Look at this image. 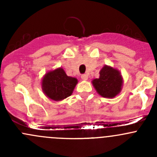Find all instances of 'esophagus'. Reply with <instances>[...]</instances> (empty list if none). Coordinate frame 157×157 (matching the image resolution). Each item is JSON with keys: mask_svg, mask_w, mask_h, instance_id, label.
Returning a JSON list of instances; mask_svg holds the SVG:
<instances>
[{"mask_svg": "<svg viewBox=\"0 0 157 157\" xmlns=\"http://www.w3.org/2000/svg\"><path fill=\"white\" fill-rule=\"evenodd\" d=\"M81 79L83 80H86L88 79V75L87 74H82L81 75Z\"/></svg>", "mask_w": 157, "mask_h": 157, "instance_id": "obj_1", "label": "esophagus"}]
</instances>
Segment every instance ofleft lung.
<instances>
[{
  "mask_svg": "<svg viewBox=\"0 0 157 157\" xmlns=\"http://www.w3.org/2000/svg\"><path fill=\"white\" fill-rule=\"evenodd\" d=\"M96 92L105 98H114L121 92L123 79L117 69L105 65L99 72V77L92 81Z\"/></svg>",
  "mask_w": 157,
  "mask_h": 157,
  "instance_id": "left-lung-1",
  "label": "left lung"
}]
</instances>
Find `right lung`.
I'll use <instances>...</instances> for the list:
<instances>
[{"instance_id": "right-lung-1", "label": "right lung", "mask_w": 157, "mask_h": 157, "mask_svg": "<svg viewBox=\"0 0 157 157\" xmlns=\"http://www.w3.org/2000/svg\"><path fill=\"white\" fill-rule=\"evenodd\" d=\"M77 82V78L68 77L64 69L59 67L45 74L42 80V89L49 99L61 101L72 94Z\"/></svg>"}]
</instances>
